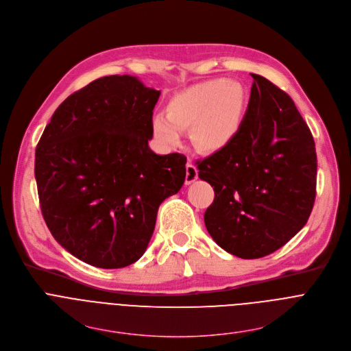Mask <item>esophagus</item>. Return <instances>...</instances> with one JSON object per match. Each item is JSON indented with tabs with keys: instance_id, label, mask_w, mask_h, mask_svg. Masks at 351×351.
Returning a JSON list of instances; mask_svg holds the SVG:
<instances>
[{
	"instance_id": "esophagus-1",
	"label": "esophagus",
	"mask_w": 351,
	"mask_h": 351,
	"mask_svg": "<svg viewBox=\"0 0 351 351\" xmlns=\"http://www.w3.org/2000/svg\"><path fill=\"white\" fill-rule=\"evenodd\" d=\"M198 178V171L193 162L186 164V184H191Z\"/></svg>"
}]
</instances>
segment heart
Returning <instances> with one entry per match:
<instances>
[{
  "label": "heart",
  "mask_w": 351,
  "mask_h": 351,
  "mask_svg": "<svg viewBox=\"0 0 351 351\" xmlns=\"http://www.w3.org/2000/svg\"><path fill=\"white\" fill-rule=\"evenodd\" d=\"M248 106V92L241 82L212 78L173 93L167 115H154L152 130L164 146H176L182 131L190 130L194 147L215 153L230 146L240 134Z\"/></svg>",
  "instance_id": "heart-1"
}]
</instances>
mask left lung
I'll list each match as a JSON object with an SVG mask.
<instances>
[{
	"label": "left lung",
	"instance_id": "left-lung-1",
	"mask_svg": "<svg viewBox=\"0 0 351 351\" xmlns=\"http://www.w3.org/2000/svg\"><path fill=\"white\" fill-rule=\"evenodd\" d=\"M230 146L198 161V176L215 191L204 215L226 252L258 259L285 245L306 224L315 199L313 135L293 100L262 75Z\"/></svg>",
	"mask_w": 351,
	"mask_h": 351
}]
</instances>
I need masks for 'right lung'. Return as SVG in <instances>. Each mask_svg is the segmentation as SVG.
Here are the masks:
<instances>
[{
  "label": "right lung",
  "instance_id": "right-lung-1",
  "mask_svg": "<svg viewBox=\"0 0 351 351\" xmlns=\"http://www.w3.org/2000/svg\"><path fill=\"white\" fill-rule=\"evenodd\" d=\"M160 93L127 74L97 78L56 108L37 145L44 220L66 251L90 266L139 261L158 206L184 183L186 157L149 147Z\"/></svg>",
  "mask_w": 351,
  "mask_h": 351
}]
</instances>
